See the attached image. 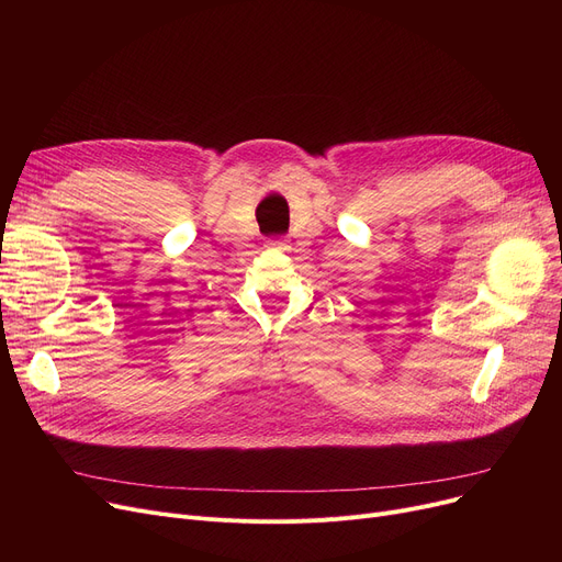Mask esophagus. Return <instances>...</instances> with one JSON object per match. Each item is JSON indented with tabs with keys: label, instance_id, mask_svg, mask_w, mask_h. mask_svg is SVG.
<instances>
[{
	"label": "esophagus",
	"instance_id": "1",
	"mask_svg": "<svg viewBox=\"0 0 562 562\" xmlns=\"http://www.w3.org/2000/svg\"><path fill=\"white\" fill-rule=\"evenodd\" d=\"M266 244H269L271 248H284V239H269Z\"/></svg>",
	"mask_w": 562,
	"mask_h": 562
}]
</instances>
